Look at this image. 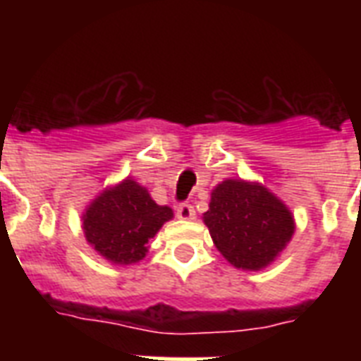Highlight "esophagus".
<instances>
[{
	"label": "esophagus",
	"instance_id": "1",
	"mask_svg": "<svg viewBox=\"0 0 361 361\" xmlns=\"http://www.w3.org/2000/svg\"><path fill=\"white\" fill-rule=\"evenodd\" d=\"M176 215H178V219L181 221H192L195 219V208H192L191 204L183 202L176 208Z\"/></svg>",
	"mask_w": 361,
	"mask_h": 361
}]
</instances>
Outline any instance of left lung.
Returning <instances> with one entry per match:
<instances>
[{
  "label": "left lung",
  "mask_w": 361,
  "mask_h": 361,
  "mask_svg": "<svg viewBox=\"0 0 361 361\" xmlns=\"http://www.w3.org/2000/svg\"><path fill=\"white\" fill-rule=\"evenodd\" d=\"M202 219L221 255L251 271L274 262L294 234L290 209L255 181H221Z\"/></svg>",
  "instance_id": "left-lung-1"
}]
</instances>
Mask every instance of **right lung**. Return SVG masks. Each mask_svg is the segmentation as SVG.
<instances>
[{
  "mask_svg": "<svg viewBox=\"0 0 361 361\" xmlns=\"http://www.w3.org/2000/svg\"><path fill=\"white\" fill-rule=\"evenodd\" d=\"M172 217L169 206H159L146 187L127 178L87 206L82 228L101 257L114 264H135L146 257L147 241Z\"/></svg>",
  "mask_w": 361,
  "mask_h": 361,
  "instance_id": "obj_1",
  "label": "right lung"
}]
</instances>
